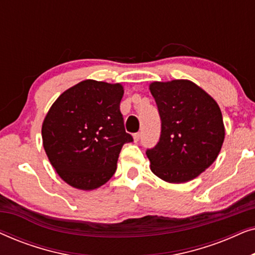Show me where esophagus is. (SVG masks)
<instances>
[{
	"label": "esophagus",
	"mask_w": 255,
	"mask_h": 255,
	"mask_svg": "<svg viewBox=\"0 0 255 255\" xmlns=\"http://www.w3.org/2000/svg\"><path fill=\"white\" fill-rule=\"evenodd\" d=\"M140 138H141V132H138V133H134V135H133L134 141H139V140H140Z\"/></svg>",
	"instance_id": "1"
}]
</instances>
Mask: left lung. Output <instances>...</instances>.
Returning <instances> with one entry per match:
<instances>
[{"label":"left lung","mask_w":255,"mask_h":255,"mask_svg":"<svg viewBox=\"0 0 255 255\" xmlns=\"http://www.w3.org/2000/svg\"><path fill=\"white\" fill-rule=\"evenodd\" d=\"M149 90L161 120L158 144L146 151L151 170L170 183L195 179L215 161L224 141L218 104L188 80L153 82Z\"/></svg>","instance_id":"1"}]
</instances>
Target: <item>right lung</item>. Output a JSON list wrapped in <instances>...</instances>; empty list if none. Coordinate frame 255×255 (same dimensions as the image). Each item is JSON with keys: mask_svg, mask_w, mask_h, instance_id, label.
Returning <instances> with one entry per match:
<instances>
[{"mask_svg": "<svg viewBox=\"0 0 255 255\" xmlns=\"http://www.w3.org/2000/svg\"><path fill=\"white\" fill-rule=\"evenodd\" d=\"M123 94L120 83L85 80L62 93L48 110L41 128L43 145L69 186L96 189L116 172L122 147L133 141L120 110Z\"/></svg>", "mask_w": 255, "mask_h": 255, "instance_id": "1", "label": "right lung"}]
</instances>
